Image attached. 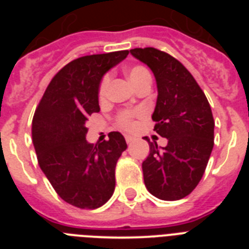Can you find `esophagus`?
I'll list each match as a JSON object with an SVG mask.
<instances>
[{
    "mask_svg": "<svg viewBox=\"0 0 249 249\" xmlns=\"http://www.w3.org/2000/svg\"><path fill=\"white\" fill-rule=\"evenodd\" d=\"M124 138H126V142H127V143H131L132 141L135 140V138L132 137V136H129V135H126V136H124Z\"/></svg>",
    "mask_w": 249,
    "mask_h": 249,
    "instance_id": "34e87169",
    "label": "esophagus"
}]
</instances>
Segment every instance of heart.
Returning a JSON list of instances; mask_svg holds the SVG:
<instances>
[{
  "instance_id": "heart-1",
  "label": "heart",
  "mask_w": 249,
  "mask_h": 249,
  "mask_svg": "<svg viewBox=\"0 0 249 249\" xmlns=\"http://www.w3.org/2000/svg\"><path fill=\"white\" fill-rule=\"evenodd\" d=\"M127 77H128L129 82L133 85L135 89H137L138 86L142 83L147 82V81H152L151 73L143 66H133L127 71ZM109 85H111V76L106 74L102 78L100 83V89H98V98L101 101L105 100L108 93ZM143 116V111L142 109H135V111H123L117 114V124L123 129H132L135 127V118Z\"/></svg>"
}]
</instances>
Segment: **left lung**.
Listing matches in <instances>:
<instances>
[{
	"label": "left lung",
	"mask_w": 249,
	"mask_h": 249,
	"mask_svg": "<svg viewBox=\"0 0 249 249\" xmlns=\"http://www.w3.org/2000/svg\"><path fill=\"white\" fill-rule=\"evenodd\" d=\"M131 54L146 63L157 82L152 120L166 147L149 142L142 163L144 184L163 201L184 198L201 181L214 144V120L206 94L178 59L153 47L133 48Z\"/></svg>",
	"instance_id": "left-lung-1"
}]
</instances>
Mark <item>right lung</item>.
Returning <instances> with one entry per match:
<instances>
[{
    "instance_id": "right-lung-1",
    "label": "right lung",
    "mask_w": 249,
    "mask_h": 249,
    "mask_svg": "<svg viewBox=\"0 0 249 249\" xmlns=\"http://www.w3.org/2000/svg\"><path fill=\"white\" fill-rule=\"evenodd\" d=\"M129 51L91 54L61 68L47 86L32 120V142L38 164L65 202L96 210L114 192V169L126 140L111 132L100 144L86 140V122L100 112L98 89L103 74Z\"/></svg>"
}]
</instances>
